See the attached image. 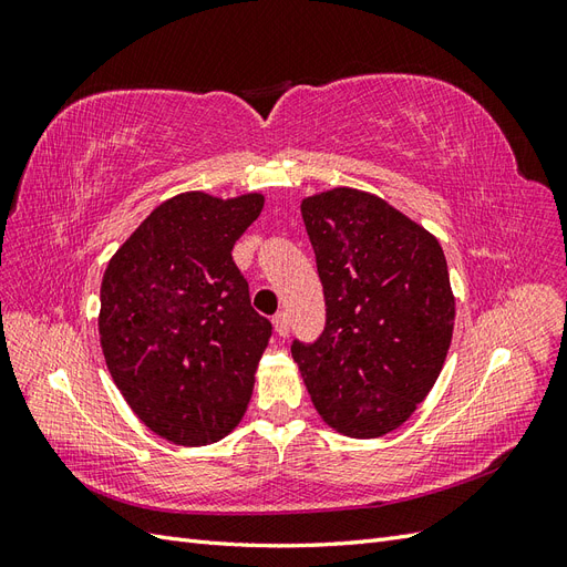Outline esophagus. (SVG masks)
I'll return each mask as SVG.
<instances>
[{
    "instance_id": "1",
    "label": "esophagus",
    "mask_w": 567,
    "mask_h": 567,
    "mask_svg": "<svg viewBox=\"0 0 567 567\" xmlns=\"http://www.w3.org/2000/svg\"><path fill=\"white\" fill-rule=\"evenodd\" d=\"M274 331H277L279 338H288L290 333V319L286 312H279L277 317H274Z\"/></svg>"
}]
</instances>
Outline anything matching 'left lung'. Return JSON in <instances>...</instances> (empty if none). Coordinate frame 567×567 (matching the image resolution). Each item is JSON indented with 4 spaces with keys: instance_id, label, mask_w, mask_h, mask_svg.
I'll return each instance as SVG.
<instances>
[{
    "instance_id": "obj_1",
    "label": "left lung",
    "mask_w": 567,
    "mask_h": 567,
    "mask_svg": "<svg viewBox=\"0 0 567 567\" xmlns=\"http://www.w3.org/2000/svg\"><path fill=\"white\" fill-rule=\"evenodd\" d=\"M326 298L315 346L293 359L321 421L354 440L383 437L433 390L456 302L437 238L381 196L333 186L300 200Z\"/></svg>"
}]
</instances>
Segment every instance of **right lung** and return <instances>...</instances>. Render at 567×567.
Listing matches in <instances>:
<instances>
[{
  "mask_svg": "<svg viewBox=\"0 0 567 567\" xmlns=\"http://www.w3.org/2000/svg\"><path fill=\"white\" fill-rule=\"evenodd\" d=\"M262 208L260 192L177 194L104 271L99 340L113 383L148 431L182 447L229 435L248 409L271 323L231 250Z\"/></svg>",
  "mask_w": 567,
  "mask_h": 567,
  "instance_id": "obj_1",
  "label": "right lung"
}]
</instances>
